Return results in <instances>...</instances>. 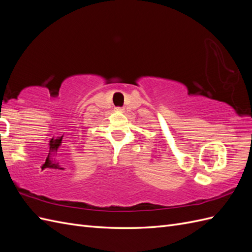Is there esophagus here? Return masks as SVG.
I'll return each instance as SVG.
<instances>
[{
	"instance_id": "esophagus-1",
	"label": "esophagus",
	"mask_w": 252,
	"mask_h": 252,
	"mask_svg": "<svg viewBox=\"0 0 252 252\" xmlns=\"http://www.w3.org/2000/svg\"><path fill=\"white\" fill-rule=\"evenodd\" d=\"M116 110L119 111V112H122V111H124V108H122V107H116Z\"/></svg>"
}]
</instances>
